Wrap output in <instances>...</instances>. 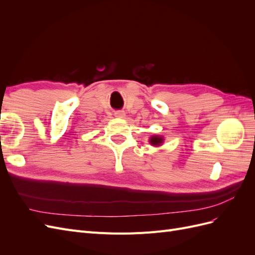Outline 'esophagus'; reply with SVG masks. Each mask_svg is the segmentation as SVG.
Wrapping results in <instances>:
<instances>
[{"mask_svg": "<svg viewBox=\"0 0 255 255\" xmlns=\"http://www.w3.org/2000/svg\"><path fill=\"white\" fill-rule=\"evenodd\" d=\"M125 116H126V114L121 111L115 113V117H117V118H125Z\"/></svg>", "mask_w": 255, "mask_h": 255, "instance_id": "34e87169", "label": "esophagus"}]
</instances>
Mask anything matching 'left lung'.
Returning a JSON list of instances; mask_svg holds the SVG:
<instances>
[{
	"instance_id": "obj_1",
	"label": "left lung",
	"mask_w": 255,
	"mask_h": 255,
	"mask_svg": "<svg viewBox=\"0 0 255 255\" xmlns=\"http://www.w3.org/2000/svg\"><path fill=\"white\" fill-rule=\"evenodd\" d=\"M164 141V138L161 136H157V135H153L152 137H150V143L152 145H155V146H158L160 145L161 143H163Z\"/></svg>"
}]
</instances>
